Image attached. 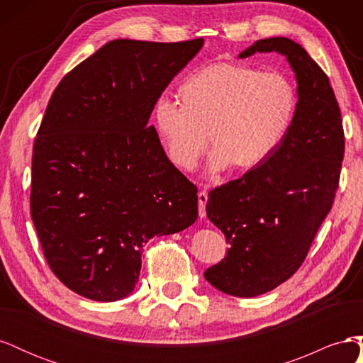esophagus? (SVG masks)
<instances>
[{"label": "esophagus", "instance_id": "obj_1", "mask_svg": "<svg viewBox=\"0 0 363 363\" xmlns=\"http://www.w3.org/2000/svg\"><path fill=\"white\" fill-rule=\"evenodd\" d=\"M208 200V195L206 191H201L199 194V216L204 218L206 216V204Z\"/></svg>", "mask_w": 363, "mask_h": 363}]
</instances>
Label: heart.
<instances>
[{
	"instance_id": "heart-1",
	"label": "heart",
	"mask_w": 363,
	"mask_h": 363,
	"mask_svg": "<svg viewBox=\"0 0 363 363\" xmlns=\"http://www.w3.org/2000/svg\"><path fill=\"white\" fill-rule=\"evenodd\" d=\"M183 103L160 95L152 123L169 160L194 168L215 145L208 168L251 169L265 162L288 136L296 112V89L281 72L242 63H213L192 72L180 87Z\"/></svg>"
}]
</instances>
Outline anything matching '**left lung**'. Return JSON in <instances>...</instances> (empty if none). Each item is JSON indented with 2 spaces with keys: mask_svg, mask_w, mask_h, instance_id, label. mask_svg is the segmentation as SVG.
<instances>
[{
  "mask_svg": "<svg viewBox=\"0 0 363 363\" xmlns=\"http://www.w3.org/2000/svg\"><path fill=\"white\" fill-rule=\"evenodd\" d=\"M272 51L286 57L296 80L289 133L259 167L208 192L206 204L230 248L204 277L218 291L245 298L276 289L301 267L332 208L345 148L330 82L301 45L260 39L239 59Z\"/></svg>",
  "mask_w": 363,
  "mask_h": 363,
  "instance_id": "1",
  "label": "left lung"
}]
</instances>
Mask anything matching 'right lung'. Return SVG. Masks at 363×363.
<instances>
[{"instance_id":"add662e5","label":"right lung","mask_w":363,"mask_h":363,"mask_svg":"<svg viewBox=\"0 0 363 363\" xmlns=\"http://www.w3.org/2000/svg\"><path fill=\"white\" fill-rule=\"evenodd\" d=\"M203 43L107 42L52 92L33 147L30 211L51 271L75 294L125 298L144 244L199 216L196 186L148 121Z\"/></svg>"}]
</instances>
